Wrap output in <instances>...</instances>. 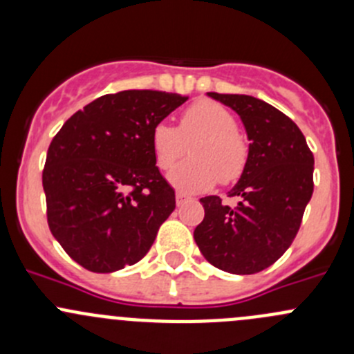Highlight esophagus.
I'll return each instance as SVG.
<instances>
[{
    "mask_svg": "<svg viewBox=\"0 0 354 354\" xmlns=\"http://www.w3.org/2000/svg\"><path fill=\"white\" fill-rule=\"evenodd\" d=\"M185 202H188V197L185 194H181V192H178V194H176V205L178 207L183 205Z\"/></svg>",
    "mask_w": 354,
    "mask_h": 354,
    "instance_id": "obj_1",
    "label": "esophagus"
}]
</instances>
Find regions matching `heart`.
Wrapping results in <instances>:
<instances>
[{"instance_id":"heart-1","label":"heart","mask_w":354,"mask_h":354,"mask_svg":"<svg viewBox=\"0 0 354 354\" xmlns=\"http://www.w3.org/2000/svg\"><path fill=\"white\" fill-rule=\"evenodd\" d=\"M185 160L169 173V183L181 194H198L217 181L230 185L243 174L248 144L238 131V120L226 106L200 99L181 113L178 127L157 123L152 128L151 147L160 169H171L187 152Z\"/></svg>"}]
</instances>
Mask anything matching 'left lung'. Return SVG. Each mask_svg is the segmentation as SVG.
Instances as JSON below:
<instances>
[{
    "mask_svg": "<svg viewBox=\"0 0 354 354\" xmlns=\"http://www.w3.org/2000/svg\"><path fill=\"white\" fill-rule=\"evenodd\" d=\"M240 114L248 135V160L227 197L200 198L205 216L194 238L207 262L231 274H255L289 248L313 194V154L295 121L266 101L207 92Z\"/></svg>",
    "mask_w": 354,
    "mask_h": 354,
    "instance_id": "1",
    "label": "left lung"
}]
</instances>
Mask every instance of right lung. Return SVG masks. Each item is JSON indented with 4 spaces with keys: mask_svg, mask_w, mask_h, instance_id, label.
I'll list each match as a JSON object with an SVG mask.
<instances>
[{
    "mask_svg": "<svg viewBox=\"0 0 354 354\" xmlns=\"http://www.w3.org/2000/svg\"><path fill=\"white\" fill-rule=\"evenodd\" d=\"M187 99L159 91L106 94L53 138L42 171L49 230L87 270L108 274L144 259L176 207L151 133Z\"/></svg>",
    "mask_w": 354,
    "mask_h": 354,
    "instance_id": "obj_1",
    "label": "right lung"
}]
</instances>
